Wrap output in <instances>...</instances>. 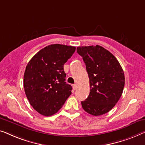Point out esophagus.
I'll return each instance as SVG.
<instances>
[{
	"label": "esophagus",
	"mask_w": 145,
	"mask_h": 145,
	"mask_svg": "<svg viewBox=\"0 0 145 145\" xmlns=\"http://www.w3.org/2000/svg\"><path fill=\"white\" fill-rule=\"evenodd\" d=\"M73 89H74V90H75V89H77V84H76V83H75V84H73Z\"/></svg>",
	"instance_id": "esophagus-1"
}]
</instances>
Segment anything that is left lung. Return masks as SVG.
I'll use <instances>...</instances> for the list:
<instances>
[{
  "label": "left lung",
  "instance_id": "obj_1",
  "mask_svg": "<svg viewBox=\"0 0 145 145\" xmlns=\"http://www.w3.org/2000/svg\"><path fill=\"white\" fill-rule=\"evenodd\" d=\"M88 73L90 93L81 102L89 114L103 115L113 108L123 93L125 76L121 65L114 55L99 45L79 46Z\"/></svg>",
  "mask_w": 145,
  "mask_h": 145
}]
</instances>
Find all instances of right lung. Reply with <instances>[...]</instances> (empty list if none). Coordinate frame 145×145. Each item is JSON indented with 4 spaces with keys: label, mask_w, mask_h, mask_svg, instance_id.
<instances>
[{
    "label": "right lung",
    "mask_w": 145,
    "mask_h": 145,
    "mask_svg": "<svg viewBox=\"0 0 145 145\" xmlns=\"http://www.w3.org/2000/svg\"><path fill=\"white\" fill-rule=\"evenodd\" d=\"M75 50V46L50 44L28 62L24 76V90L30 105L41 115L58 112L72 94V86L65 81L64 65Z\"/></svg>",
    "instance_id": "1"
}]
</instances>
